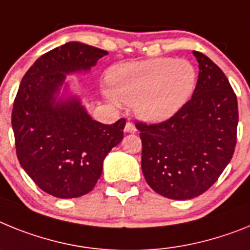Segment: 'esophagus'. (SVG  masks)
Listing matches in <instances>:
<instances>
[{"label":"esophagus","mask_w":250,"mask_h":250,"mask_svg":"<svg viewBox=\"0 0 250 250\" xmlns=\"http://www.w3.org/2000/svg\"><path fill=\"white\" fill-rule=\"evenodd\" d=\"M136 131H137V128L134 127L133 123H132V122L125 123V133H136Z\"/></svg>","instance_id":"34e87169"}]
</instances>
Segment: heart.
I'll return each instance as SVG.
<instances>
[{"instance_id": "heart-1", "label": "heart", "mask_w": 250, "mask_h": 250, "mask_svg": "<svg viewBox=\"0 0 250 250\" xmlns=\"http://www.w3.org/2000/svg\"><path fill=\"white\" fill-rule=\"evenodd\" d=\"M105 98L114 105L133 104L146 122H161L173 116L190 99L196 86V70L185 59L155 58L113 66Z\"/></svg>"}]
</instances>
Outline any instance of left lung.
I'll list each match as a JSON object with an SVG mask.
<instances>
[{"mask_svg": "<svg viewBox=\"0 0 250 250\" xmlns=\"http://www.w3.org/2000/svg\"><path fill=\"white\" fill-rule=\"evenodd\" d=\"M199 79L192 97L170 119L137 122L142 141L143 176L157 194L188 200L204 194L234 155L238 102L215 62L194 51Z\"/></svg>", "mask_w": 250, "mask_h": 250, "instance_id": "8db88e82", "label": "left lung"}]
</instances>
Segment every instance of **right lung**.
I'll list each match as a JSON object with an SVG mask.
<instances>
[{
    "instance_id": "obj_1",
    "label": "right lung",
    "mask_w": 250,
    "mask_h": 250,
    "mask_svg": "<svg viewBox=\"0 0 250 250\" xmlns=\"http://www.w3.org/2000/svg\"><path fill=\"white\" fill-rule=\"evenodd\" d=\"M108 51L71 41L41 55L26 71L15 98L17 158L42 191L60 199L88 194L108 152L123 138L125 119L103 125L78 97L59 98L66 74L90 70Z\"/></svg>"
}]
</instances>
